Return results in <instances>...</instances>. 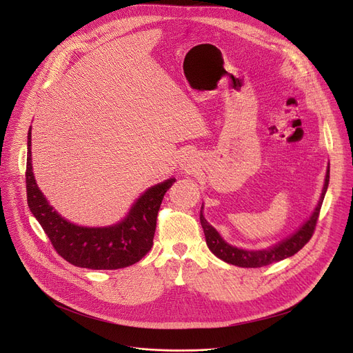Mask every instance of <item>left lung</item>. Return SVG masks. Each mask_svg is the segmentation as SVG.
<instances>
[{
	"instance_id": "1",
	"label": "left lung",
	"mask_w": 353,
	"mask_h": 353,
	"mask_svg": "<svg viewBox=\"0 0 353 353\" xmlns=\"http://www.w3.org/2000/svg\"><path fill=\"white\" fill-rule=\"evenodd\" d=\"M328 181H330V165L327 169V176H325V183H324L321 198L319 201V205L316 207L313 215L310 216V219L303 226H301L294 234H292L289 239L281 241L279 244H276L268 250L247 251V250H241V248L228 244L219 236V233L205 221L203 212H201L199 221H201V226H203L204 233H205L208 248L222 261L232 264V265L243 267V268H260V267H265V265L282 261L288 257H292L293 254L297 253L299 250H301L309 243V240L312 239V236L316 230V225H317V221L320 216V210L323 205V199H324V195L328 188Z\"/></svg>"
}]
</instances>
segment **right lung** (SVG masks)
Segmentation results:
<instances>
[{"instance_id": "1", "label": "right lung", "mask_w": 353, "mask_h": 353, "mask_svg": "<svg viewBox=\"0 0 353 353\" xmlns=\"http://www.w3.org/2000/svg\"><path fill=\"white\" fill-rule=\"evenodd\" d=\"M30 130L28 132L26 194L28 205L52 245L65 261L89 270H119L138 263L152 248L157 218L165 192L176 181L154 185L137 201L128 216L110 228H82L67 222L39 190L30 163Z\"/></svg>"}]
</instances>
